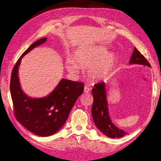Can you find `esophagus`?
Returning <instances> with one entry per match:
<instances>
[{"instance_id": "obj_1", "label": "esophagus", "mask_w": 161, "mask_h": 161, "mask_svg": "<svg viewBox=\"0 0 161 161\" xmlns=\"http://www.w3.org/2000/svg\"><path fill=\"white\" fill-rule=\"evenodd\" d=\"M90 87H87V86H85V87H84V93H90Z\"/></svg>"}]
</instances>
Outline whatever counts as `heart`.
Masks as SVG:
<instances>
[{
	"instance_id": "heart-1",
	"label": "heart",
	"mask_w": 161,
	"mask_h": 161,
	"mask_svg": "<svg viewBox=\"0 0 161 161\" xmlns=\"http://www.w3.org/2000/svg\"><path fill=\"white\" fill-rule=\"evenodd\" d=\"M74 61L80 66L87 68V74L93 80H99L108 76L115 68L117 58L104 46H99L89 49H81L74 55ZM72 59H68L65 67L70 73H79V67Z\"/></svg>"
}]
</instances>
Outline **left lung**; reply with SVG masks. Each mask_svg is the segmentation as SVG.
Wrapping results in <instances>:
<instances>
[{"mask_svg": "<svg viewBox=\"0 0 161 161\" xmlns=\"http://www.w3.org/2000/svg\"><path fill=\"white\" fill-rule=\"evenodd\" d=\"M129 64L142 65L151 68V65L147 59L135 47L129 60ZM92 94L93 102L92 114L96 126L105 135L110 138H121L126 135L127 133L125 131L117 127L111 120L105 83L102 81L94 85V87L92 89Z\"/></svg>", "mask_w": 161, "mask_h": 161, "instance_id": "1", "label": "left lung"}]
</instances>
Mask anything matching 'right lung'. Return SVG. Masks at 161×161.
Returning <instances> with one entry per match:
<instances>
[{"mask_svg": "<svg viewBox=\"0 0 161 161\" xmlns=\"http://www.w3.org/2000/svg\"><path fill=\"white\" fill-rule=\"evenodd\" d=\"M46 40L44 38L35 42L22 53L12 71L10 85L16 119L30 131L40 136L53 135L62 128L84 89L81 82L62 79L54 90L44 97L32 98L24 93L19 77L21 59Z\"/></svg>", "mask_w": 161, "mask_h": 161, "instance_id": "add662e5", "label": "right lung"}]
</instances>
